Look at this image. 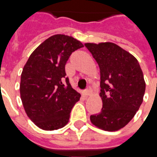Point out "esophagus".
Segmentation results:
<instances>
[{
	"label": "esophagus",
	"instance_id": "34e87169",
	"mask_svg": "<svg viewBox=\"0 0 157 157\" xmlns=\"http://www.w3.org/2000/svg\"><path fill=\"white\" fill-rule=\"evenodd\" d=\"M91 93H92V86H87L86 89L84 91V95L86 97H88V96L91 95Z\"/></svg>",
	"mask_w": 157,
	"mask_h": 157
}]
</instances>
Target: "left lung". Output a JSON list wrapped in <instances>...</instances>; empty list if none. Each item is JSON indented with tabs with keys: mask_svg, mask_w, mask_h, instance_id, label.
Returning a JSON list of instances; mask_svg holds the SVG:
<instances>
[{
	"mask_svg": "<svg viewBox=\"0 0 157 157\" xmlns=\"http://www.w3.org/2000/svg\"><path fill=\"white\" fill-rule=\"evenodd\" d=\"M100 68L101 112L90 117L106 131L120 129L134 118L143 102L145 82L138 60L113 43H87Z\"/></svg>",
	"mask_w": 157,
	"mask_h": 157,
	"instance_id": "left-lung-1",
	"label": "left lung"
}]
</instances>
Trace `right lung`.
I'll use <instances>...</instances> for the list:
<instances>
[{
	"label": "right lung",
	"instance_id": "right-lung-1",
	"mask_svg": "<svg viewBox=\"0 0 157 157\" xmlns=\"http://www.w3.org/2000/svg\"><path fill=\"white\" fill-rule=\"evenodd\" d=\"M83 44L71 36L56 34L42 43L29 56L21 75L20 94L25 112L38 127L54 130L67 124L81 94L65 77L72 52Z\"/></svg>",
	"mask_w": 157,
	"mask_h": 157
}]
</instances>
